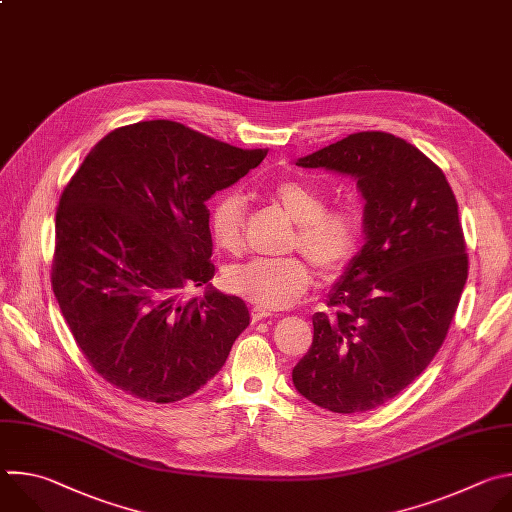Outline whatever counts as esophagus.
I'll return each mask as SVG.
<instances>
[{"label":"esophagus","instance_id":"obj_1","mask_svg":"<svg viewBox=\"0 0 512 512\" xmlns=\"http://www.w3.org/2000/svg\"><path fill=\"white\" fill-rule=\"evenodd\" d=\"M269 316H271V312L265 310V308H259V306H253V308H251V320H253V322L265 320V318H269Z\"/></svg>","mask_w":512,"mask_h":512}]
</instances>
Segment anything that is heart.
Wrapping results in <instances>:
<instances>
[{"instance_id": "heart-1", "label": "heart", "mask_w": 512, "mask_h": 512, "mask_svg": "<svg viewBox=\"0 0 512 512\" xmlns=\"http://www.w3.org/2000/svg\"><path fill=\"white\" fill-rule=\"evenodd\" d=\"M279 206L294 221L296 233L289 249H298L320 271L334 277L346 269L360 243L358 218L344 208H328L324 194L308 182L283 180L273 188ZM208 227L214 243L237 255L243 249L245 198L239 192L218 196L208 212ZM233 294L265 310L294 306L312 285V271L298 257L251 259L227 273Z\"/></svg>"}]
</instances>
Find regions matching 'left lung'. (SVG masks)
I'll return each instance as SVG.
<instances>
[{"label": "left lung", "mask_w": 512, "mask_h": 512, "mask_svg": "<svg viewBox=\"0 0 512 512\" xmlns=\"http://www.w3.org/2000/svg\"><path fill=\"white\" fill-rule=\"evenodd\" d=\"M348 174L364 198L367 243L316 312L314 340L291 379L334 413L399 395L446 340L468 279L456 196L415 145L385 131L352 133L296 162Z\"/></svg>", "instance_id": "8db88e82"}]
</instances>
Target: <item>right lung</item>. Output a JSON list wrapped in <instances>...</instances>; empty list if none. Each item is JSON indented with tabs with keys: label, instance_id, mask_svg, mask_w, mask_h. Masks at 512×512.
I'll return each instance as SVG.
<instances>
[{
	"label": "right lung",
	"instance_id": "obj_1",
	"mask_svg": "<svg viewBox=\"0 0 512 512\" xmlns=\"http://www.w3.org/2000/svg\"><path fill=\"white\" fill-rule=\"evenodd\" d=\"M265 156L176 121H139L107 133L64 186L52 289L107 383L174 403L223 369L249 310L212 287L184 291L214 275L206 200Z\"/></svg>",
	"mask_w": 512,
	"mask_h": 512
}]
</instances>
